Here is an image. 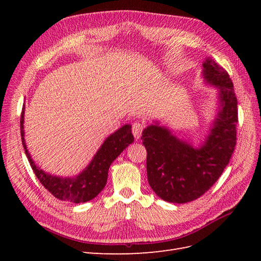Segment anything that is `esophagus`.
<instances>
[{"label":"esophagus","instance_id":"1","mask_svg":"<svg viewBox=\"0 0 261 261\" xmlns=\"http://www.w3.org/2000/svg\"><path fill=\"white\" fill-rule=\"evenodd\" d=\"M132 130H133V135L135 137V139H139L141 136V133L144 130V124H141L139 122H135L132 126Z\"/></svg>","mask_w":261,"mask_h":261}]
</instances>
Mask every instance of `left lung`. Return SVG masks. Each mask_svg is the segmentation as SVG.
<instances>
[{
    "mask_svg": "<svg viewBox=\"0 0 261 261\" xmlns=\"http://www.w3.org/2000/svg\"><path fill=\"white\" fill-rule=\"evenodd\" d=\"M206 81L220 88L221 108L210 135L200 148L173 136L169 129L150 125L144 129L147 176L161 199L185 203L199 198L222 174L236 145L238 99L226 70L207 59L202 64Z\"/></svg>",
    "mask_w": 261,
    "mask_h": 261,
    "instance_id": "left-lung-1",
    "label": "left lung"
}]
</instances>
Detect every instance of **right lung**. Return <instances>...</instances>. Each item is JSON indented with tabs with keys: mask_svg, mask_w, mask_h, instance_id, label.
I'll return each mask as SVG.
<instances>
[{
	"mask_svg": "<svg viewBox=\"0 0 261 261\" xmlns=\"http://www.w3.org/2000/svg\"><path fill=\"white\" fill-rule=\"evenodd\" d=\"M23 108L20 115V135L21 143L26 155L34 170L35 174L43 187L60 200L70 201L74 203L86 202L93 199L105 188L108 179L110 165L116 159L123 150L134 141L132 126L124 125L111 136L108 137L103 145L98 150L90 164L80 175L73 178L57 177L46 174L36 167L27 150L23 139Z\"/></svg>",
	"mask_w": 261,
	"mask_h": 261,
	"instance_id": "right-lung-1",
	"label": "right lung"
}]
</instances>
